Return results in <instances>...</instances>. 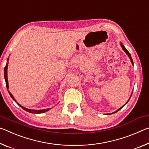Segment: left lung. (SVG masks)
Wrapping results in <instances>:
<instances>
[{
  "mask_svg": "<svg viewBox=\"0 0 149 149\" xmlns=\"http://www.w3.org/2000/svg\"><path fill=\"white\" fill-rule=\"evenodd\" d=\"M121 47H122V49H123V51H124V52H125L126 53H127V54L128 55V56H129V57H130V59H131V63H132V65H133V59H132V58H131V55H130V53H129V52H128V51L126 49V48L125 47H124V46H123V45H122V44H121ZM121 108H122V107H121V108H119V109H118V110H117L116 112H117V111H118L119 110V109H121ZM116 112H114V113H116Z\"/></svg>",
  "mask_w": 149,
  "mask_h": 149,
  "instance_id": "left-lung-1",
  "label": "left lung"
}]
</instances>
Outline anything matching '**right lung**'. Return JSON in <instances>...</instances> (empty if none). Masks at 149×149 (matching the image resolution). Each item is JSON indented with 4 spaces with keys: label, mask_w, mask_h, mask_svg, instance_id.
Wrapping results in <instances>:
<instances>
[{
    "label": "right lung",
    "mask_w": 149,
    "mask_h": 149,
    "mask_svg": "<svg viewBox=\"0 0 149 149\" xmlns=\"http://www.w3.org/2000/svg\"><path fill=\"white\" fill-rule=\"evenodd\" d=\"M7 68H8V64H6V66H5V67H4V79H5V81H6V88H7V89H8V79H7ZM9 94H10V96H11V97L12 98H13L14 101H15L16 103H17V102L16 101V100L14 99V97H13V95H12L9 92ZM18 104L19 106L21 107L23 109H24V110H26V111H28V112H30V113H44V112H45V111H48L49 109H41V110H34V109H28V108H24V107H23V106H20V105H19L18 103H17Z\"/></svg>",
    "instance_id": "1"
}]
</instances>
